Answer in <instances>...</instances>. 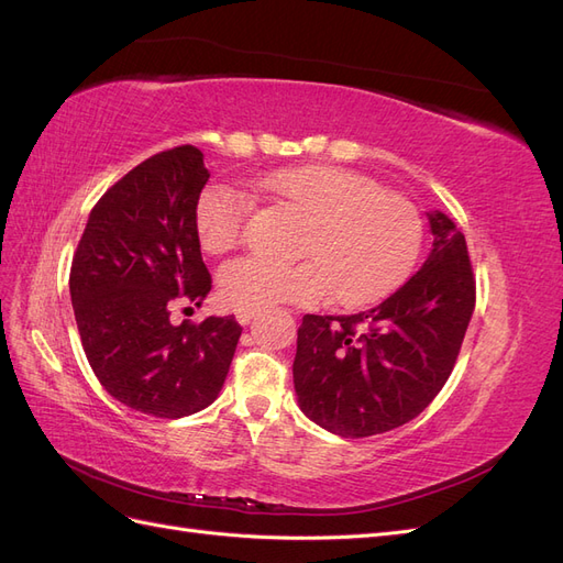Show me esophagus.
Instances as JSON below:
<instances>
[{
  "instance_id": "34e87169",
  "label": "esophagus",
  "mask_w": 563,
  "mask_h": 563,
  "mask_svg": "<svg viewBox=\"0 0 563 563\" xmlns=\"http://www.w3.org/2000/svg\"><path fill=\"white\" fill-rule=\"evenodd\" d=\"M255 314H258V310H240L236 312V321H240L242 327H246L251 319H255Z\"/></svg>"
}]
</instances>
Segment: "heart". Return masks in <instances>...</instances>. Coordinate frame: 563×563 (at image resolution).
Wrapping results in <instances>:
<instances>
[{"instance_id": "heart-1", "label": "heart", "mask_w": 563, "mask_h": 563, "mask_svg": "<svg viewBox=\"0 0 563 563\" xmlns=\"http://www.w3.org/2000/svg\"><path fill=\"white\" fill-rule=\"evenodd\" d=\"M263 190L305 216L296 253L282 263L249 255L220 267V300L234 310H265L279 302H319L333 294L345 308H362L411 275L424 225L411 201L343 166L310 164L263 178ZM253 211L240 187H203L195 209L199 244L209 253L240 246Z\"/></svg>"}]
</instances>
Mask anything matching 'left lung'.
Returning <instances> with one entry per match:
<instances>
[{"label": "left lung", "mask_w": 563, "mask_h": 563, "mask_svg": "<svg viewBox=\"0 0 563 563\" xmlns=\"http://www.w3.org/2000/svg\"><path fill=\"white\" fill-rule=\"evenodd\" d=\"M432 251L420 272L376 308L350 317L305 314L294 385L302 413L360 439L413 420L449 380L474 312L465 234L430 213Z\"/></svg>", "instance_id": "left-lung-1"}]
</instances>
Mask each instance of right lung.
Segmentation results:
<instances>
[{"mask_svg": "<svg viewBox=\"0 0 563 563\" xmlns=\"http://www.w3.org/2000/svg\"><path fill=\"white\" fill-rule=\"evenodd\" d=\"M207 180L195 145L152 155L98 199L73 258V310L96 378L155 418L213 404L242 335L234 317L180 327L168 319L211 291L195 228Z\"/></svg>", "mask_w": 563, "mask_h": 563, "instance_id": "right-lung-1", "label": "right lung"}]
</instances>
